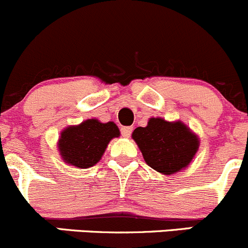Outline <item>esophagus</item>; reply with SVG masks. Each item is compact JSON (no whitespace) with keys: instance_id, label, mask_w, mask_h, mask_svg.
Wrapping results in <instances>:
<instances>
[{"instance_id":"obj_1","label":"esophagus","mask_w":248,"mask_h":248,"mask_svg":"<svg viewBox=\"0 0 248 248\" xmlns=\"http://www.w3.org/2000/svg\"><path fill=\"white\" fill-rule=\"evenodd\" d=\"M132 131H133V128H132V127H122L121 128L122 137H124V138H129L132 134Z\"/></svg>"}]
</instances>
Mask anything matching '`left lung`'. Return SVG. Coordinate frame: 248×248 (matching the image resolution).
Instances as JSON below:
<instances>
[{
	"instance_id": "1",
	"label": "left lung",
	"mask_w": 248,
	"mask_h": 248,
	"mask_svg": "<svg viewBox=\"0 0 248 248\" xmlns=\"http://www.w3.org/2000/svg\"><path fill=\"white\" fill-rule=\"evenodd\" d=\"M147 166L171 175L186 168L199 149V138L184 122L151 117L146 127L132 133Z\"/></svg>"
}]
</instances>
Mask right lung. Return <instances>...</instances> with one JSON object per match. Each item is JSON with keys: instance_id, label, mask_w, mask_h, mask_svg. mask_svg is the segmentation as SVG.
<instances>
[{"instance_id": "obj_1", "label": "right lung", "mask_w": 248, "mask_h": 248, "mask_svg": "<svg viewBox=\"0 0 248 248\" xmlns=\"http://www.w3.org/2000/svg\"><path fill=\"white\" fill-rule=\"evenodd\" d=\"M117 137L120 129L114 122L102 124L98 120L90 119L64 128L57 146L66 163L87 169L101 161L110 140Z\"/></svg>"}]
</instances>
